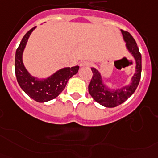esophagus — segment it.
I'll return each mask as SVG.
<instances>
[{
  "mask_svg": "<svg viewBox=\"0 0 158 158\" xmlns=\"http://www.w3.org/2000/svg\"><path fill=\"white\" fill-rule=\"evenodd\" d=\"M80 65L81 67H89L91 66V63L89 61H82Z\"/></svg>",
  "mask_w": 158,
  "mask_h": 158,
  "instance_id": "esophagus-1",
  "label": "esophagus"
}]
</instances>
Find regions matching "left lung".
I'll list each match as a JSON object with an SVG mask.
<instances>
[{"label": "left lung", "instance_id": "8db88e82", "mask_svg": "<svg viewBox=\"0 0 158 158\" xmlns=\"http://www.w3.org/2000/svg\"><path fill=\"white\" fill-rule=\"evenodd\" d=\"M123 40L128 52L135 60V73L131 79V83L127 85L111 89L103 83L102 75L95 68H91L93 77L89 85V92L98 103L106 107H115L128 99L137 88L141 76V55L135 40L127 31L121 30Z\"/></svg>", "mask_w": 158, "mask_h": 158}]
</instances>
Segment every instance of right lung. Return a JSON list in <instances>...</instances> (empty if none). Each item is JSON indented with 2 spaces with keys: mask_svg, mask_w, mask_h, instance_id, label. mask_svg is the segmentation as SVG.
Listing matches in <instances>:
<instances>
[{
  "mask_svg": "<svg viewBox=\"0 0 158 158\" xmlns=\"http://www.w3.org/2000/svg\"><path fill=\"white\" fill-rule=\"evenodd\" d=\"M35 27L24 35L15 54V74L17 81L25 93L38 102H45L56 98L64 90L68 81L77 74L79 66L61 69L45 79L31 76L25 68L23 54L30 35Z\"/></svg>",
  "mask_w": 158,
  "mask_h": 158,
  "instance_id": "obj_1",
  "label": "right lung"
}]
</instances>
